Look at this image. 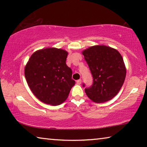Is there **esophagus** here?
I'll use <instances>...</instances> for the list:
<instances>
[{
  "label": "esophagus",
  "instance_id": "1",
  "mask_svg": "<svg viewBox=\"0 0 147 147\" xmlns=\"http://www.w3.org/2000/svg\"><path fill=\"white\" fill-rule=\"evenodd\" d=\"M76 82L78 83V84H80L82 82V80L81 79H79V80H76Z\"/></svg>",
  "mask_w": 147,
  "mask_h": 147
}]
</instances>
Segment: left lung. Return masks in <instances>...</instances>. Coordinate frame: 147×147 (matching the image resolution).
I'll use <instances>...</instances> for the list:
<instances>
[{
    "label": "left lung",
    "mask_w": 147,
    "mask_h": 147,
    "mask_svg": "<svg viewBox=\"0 0 147 147\" xmlns=\"http://www.w3.org/2000/svg\"><path fill=\"white\" fill-rule=\"evenodd\" d=\"M93 76V84L85 89L91 100L100 103L110 100L120 90L126 77V67L121 54L111 47L96 45L82 52ZM83 87L85 84H83Z\"/></svg>",
    "instance_id": "obj_1"
}]
</instances>
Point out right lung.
<instances>
[{
  "label": "right lung",
  "mask_w": 147,
  "mask_h": 147,
  "mask_svg": "<svg viewBox=\"0 0 147 147\" xmlns=\"http://www.w3.org/2000/svg\"><path fill=\"white\" fill-rule=\"evenodd\" d=\"M67 52L47 48L32 54L24 69L26 80L39 100L50 105H59L66 100L75 84L72 70L67 65Z\"/></svg>",
  "instance_id": "right-lung-1"
}]
</instances>
